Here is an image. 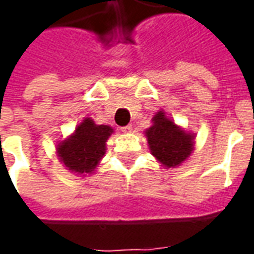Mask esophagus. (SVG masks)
I'll use <instances>...</instances> for the list:
<instances>
[{
  "label": "esophagus",
  "mask_w": 254,
  "mask_h": 254,
  "mask_svg": "<svg viewBox=\"0 0 254 254\" xmlns=\"http://www.w3.org/2000/svg\"><path fill=\"white\" fill-rule=\"evenodd\" d=\"M121 130L124 133H130V132H132V125H127V127H122Z\"/></svg>",
  "instance_id": "obj_1"
}]
</instances>
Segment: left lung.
Listing matches in <instances>:
<instances>
[{
	"instance_id": "obj_1",
	"label": "left lung",
	"mask_w": 254,
	"mask_h": 254,
	"mask_svg": "<svg viewBox=\"0 0 254 254\" xmlns=\"http://www.w3.org/2000/svg\"><path fill=\"white\" fill-rule=\"evenodd\" d=\"M151 154L165 167L181 166L190 156L194 148V134L185 132L158 111L152 118V127L145 130Z\"/></svg>"
}]
</instances>
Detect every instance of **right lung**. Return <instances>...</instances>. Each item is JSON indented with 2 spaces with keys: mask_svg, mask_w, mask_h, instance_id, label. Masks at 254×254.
Listing matches in <instances>:
<instances>
[{
  "mask_svg": "<svg viewBox=\"0 0 254 254\" xmlns=\"http://www.w3.org/2000/svg\"><path fill=\"white\" fill-rule=\"evenodd\" d=\"M114 132L109 125H96L84 118L72 136L58 144L57 154L67 170L77 174H91L106 152V141Z\"/></svg>",
  "mask_w": 254,
  "mask_h": 254,
  "instance_id": "right-lung-1",
  "label": "right lung"
}]
</instances>
